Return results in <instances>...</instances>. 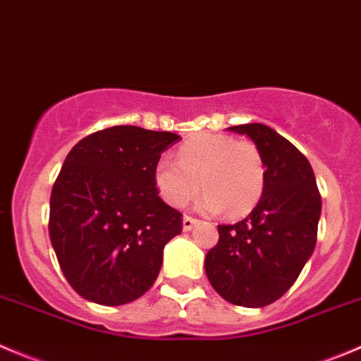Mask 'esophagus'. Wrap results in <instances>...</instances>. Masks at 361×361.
<instances>
[{
  "instance_id": "esophagus-1",
  "label": "esophagus",
  "mask_w": 361,
  "mask_h": 361,
  "mask_svg": "<svg viewBox=\"0 0 361 361\" xmlns=\"http://www.w3.org/2000/svg\"><path fill=\"white\" fill-rule=\"evenodd\" d=\"M197 222H199V220L194 219V216L185 215V216H183V231H190L192 227H194Z\"/></svg>"
}]
</instances>
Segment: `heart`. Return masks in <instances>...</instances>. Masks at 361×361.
I'll return each mask as SVG.
<instances>
[{
	"mask_svg": "<svg viewBox=\"0 0 361 361\" xmlns=\"http://www.w3.org/2000/svg\"><path fill=\"white\" fill-rule=\"evenodd\" d=\"M264 183L257 146L213 132L194 135L178 149V160L164 157L155 166V185L167 204L183 208L202 185L197 208L204 213L247 215L262 197Z\"/></svg>",
	"mask_w": 361,
	"mask_h": 361,
	"instance_id": "1",
	"label": "heart"
}]
</instances>
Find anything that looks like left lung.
Listing matches in <instances>:
<instances>
[{"mask_svg": "<svg viewBox=\"0 0 361 361\" xmlns=\"http://www.w3.org/2000/svg\"><path fill=\"white\" fill-rule=\"evenodd\" d=\"M255 142L266 167L262 197L250 215L219 226L204 269L226 302L266 307L302 274L317 241L321 194L312 166L295 145L261 123L229 127Z\"/></svg>", "mask_w": 361, "mask_h": 361, "instance_id": "8db88e82", "label": "left lung"}]
</instances>
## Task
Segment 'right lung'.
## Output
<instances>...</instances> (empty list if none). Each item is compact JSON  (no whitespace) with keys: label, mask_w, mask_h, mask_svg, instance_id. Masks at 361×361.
Masks as SVG:
<instances>
[{"label":"right lung","mask_w":361,"mask_h":361,"mask_svg":"<svg viewBox=\"0 0 361 361\" xmlns=\"http://www.w3.org/2000/svg\"><path fill=\"white\" fill-rule=\"evenodd\" d=\"M173 132L116 125L80 139L52 185L49 236L73 291L123 305L157 281L181 213L159 197L155 166Z\"/></svg>","instance_id":"1"}]
</instances>
